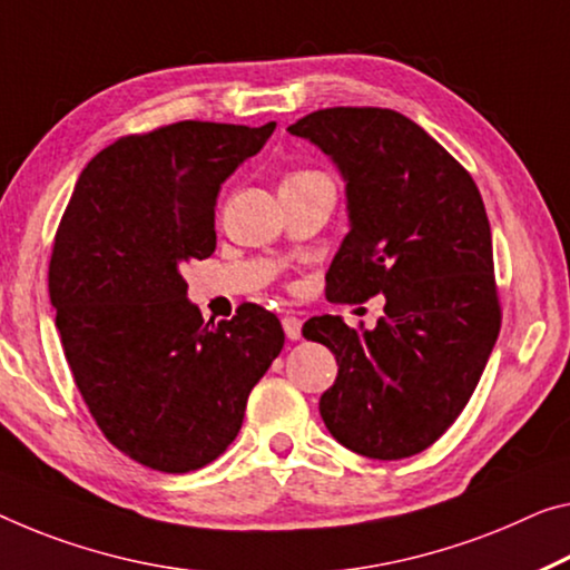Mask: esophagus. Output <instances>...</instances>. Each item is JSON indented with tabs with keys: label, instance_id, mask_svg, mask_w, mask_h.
<instances>
[{
	"label": "esophagus",
	"instance_id": "1",
	"mask_svg": "<svg viewBox=\"0 0 570 570\" xmlns=\"http://www.w3.org/2000/svg\"><path fill=\"white\" fill-rule=\"evenodd\" d=\"M283 328H285V336L291 341L301 338V331H303V321L297 318V315H285L283 318Z\"/></svg>",
	"mask_w": 570,
	"mask_h": 570
}]
</instances>
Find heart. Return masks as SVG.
<instances>
[{"label": "heart", "mask_w": 570, "mask_h": 570, "mask_svg": "<svg viewBox=\"0 0 570 570\" xmlns=\"http://www.w3.org/2000/svg\"><path fill=\"white\" fill-rule=\"evenodd\" d=\"M311 170H303V173H293V175H308Z\"/></svg>", "instance_id": "obj_1"}]
</instances>
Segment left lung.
I'll use <instances>...</instances> for the list:
<instances>
[{"label": "left lung", "mask_w": 570, "mask_h": 570, "mask_svg": "<svg viewBox=\"0 0 570 570\" xmlns=\"http://www.w3.org/2000/svg\"><path fill=\"white\" fill-rule=\"evenodd\" d=\"M287 132L334 157L346 180L352 232L326 297L387 301L372 331L338 315L303 326L338 362L321 417L362 456H415L466 407L502 326L484 200L456 157L400 111L318 109Z\"/></svg>", "instance_id": "8db88e82"}]
</instances>
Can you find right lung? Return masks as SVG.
<instances>
[{
	"mask_svg": "<svg viewBox=\"0 0 570 570\" xmlns=\"http://www.w3.org/2000/svg\"><path fill=\"white\" fill-rule=\"evenodd\" d=\"M262 127L186 119L119 137L86 165L48 267L60 344L107 441L147 469L188 474L229 449L285 334L255 303L200 318L180 265L216 249L222 183Z\"/></svg>",
	"mask_w": 570,
	"mask_h": 570,
	"instance_id": "obj_1",
	"label": "right lung"
}]
</instances>
